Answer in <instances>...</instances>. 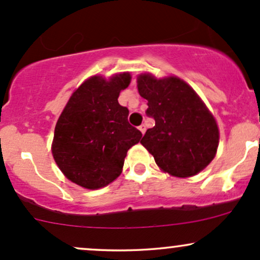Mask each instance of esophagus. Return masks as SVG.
Returning a JSON list of instances; mask_svg holds the SVG:
<instances>
[{"label":"esophagus","mask_w":260,"mask_h":260,"mask_svg":"<svg viewBox=\"0 0 260 260\" xmlns=\"http://www.w3.org/2000/svg\"><path fill=\"white\" fill-rule=\"evenodd\" d=\"M139 131H140V132H142L143 134H144L145 131H147V127H145V124H140V126H139Z\"/></svg>","instance_id":"esophagus-1"}]
</instances>
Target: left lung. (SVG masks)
I'll list each match as a JSON object with an SVG mask.
<instances>
[{"mask_svg": "<svg viewBox=\"0 0 260 260\" xmlns=\"http://www.w3.org/2000/svg\"><path fill=\"white\" fill-rule=\"evenodd\" d=\"M145 113L155 120L140 143L162 171L176 177L201 172L215 157L219 128L197 92L177 77L156 79L149 73L137 79Z\"/></svg>", "mask_w": 260, "mask_h": 260, "instance_id": "obj_1", "label": "left lung"}]
</instances>
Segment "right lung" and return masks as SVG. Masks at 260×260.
I'll use <instances>...</instances> for the list:
<instances>
[{
    "instance_id": "right-lung-1",
    "label": "right lung",
    "mask_w": 260,
    "mask_h": 260,
    "mask_svg": "<svg viewBox=\"0 0 260 260\" xmlns=\"http://www.w3.org/2000/svg\"><path fill=\"white\" fill-rule=\"evenodd\" d=\"M131 83L129 73L86 79L73 92L55 127L52 155L68 180L88 189L111 183L123 168L128 149L142 133L128 122L120 91Z\"/></svg>"
}]
</instances>
